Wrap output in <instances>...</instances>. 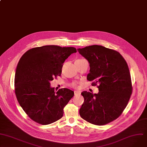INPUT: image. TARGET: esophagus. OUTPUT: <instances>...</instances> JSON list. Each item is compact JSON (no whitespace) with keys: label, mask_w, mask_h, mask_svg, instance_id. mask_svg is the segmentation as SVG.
Returning <instances> with one entry per match:
<instances>
[{"label":"esophagus","mask_w":147,"mask_h":147,"mask_svg":"<svg viewBox=\"0 0 147 147\" xmlns=\"http://www.w3.org/2000/svg\"><path fill=\"white\" fill-rule=\"evenodd\" d=\"M74 94H75V95H80V94H81V92H80V91H74Z\"/></svg>","instance_id":"34e87169"}]
</instances>
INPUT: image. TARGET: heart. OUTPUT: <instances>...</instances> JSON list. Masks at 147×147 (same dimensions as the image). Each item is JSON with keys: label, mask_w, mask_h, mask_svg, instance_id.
Segmentation results:
<instances>
[{"label": "heart", "mask_w": 147, "mask_h": 147, "mask_svg": "<svg viewBox=\"0 0 147 147\" xmlns=\"http://www.w3.org/2000/svg\"><path fill=\"white\" fill-rule=\"evenodd\" d=\"M72 86H77V84H76V83H74V84H72Z\"/></svg>", "instance_id": "b5f03b06"}]
</instances>
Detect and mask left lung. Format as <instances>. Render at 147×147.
Masks as SVG:
<instances>
[{
  "label": "left lung",
  "mask_w": 147,
  "mask_h": 147,
  "mask_svg": "<svg viewBox=\"0 0 147 147\" xmlns=\"http://www.w3.org/2000/svg\"><path fill=\"white\" fill-rule=\"evenodd\" d=\"M89 62L87 80L94 81L99 92L83 91L84 102L80 109L82 118L96 125H103L116 119L128 104L132 94L128 66L117 51L101 45L77 49Z\"/></svg>",
  "instance_id": "obj_1"
}]
</instances>
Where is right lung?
<instances>
[{"instance_id":"1","label":"right lung","mask_w":147,"mask_h":147,"mask_svg":"<svg viewBox=\"0 0 147 147\" xmlns=\"http://www.w3.org/2000/svg\"><path fill=\"white\" fill-rule=\"evenodd\" d=\"M76 52L74 47L47 45L30 49L20 58L15 72V94L33 121L48 125L62 117L63 108L74 92L63 88L55 92L50 82L61 76L63 62Z\"/></svg>"}]
</instances>
